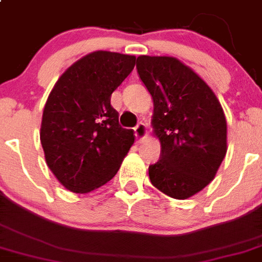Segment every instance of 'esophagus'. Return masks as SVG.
I'll return each mask as SVG.
<instances>
[{"instance_id":"esophagus-1","label":"esophagus","mask_w":262,"mask_h":262,"mask_svg":"<svg viewBox=\"0 0 262 262\" xmlns=\"http://www.w3.org/2000/svg\"><path fill=\"white\" fill-rule=\"evenodd\" d=\"M146 132H148L146 124H144V122H138V124L136 125L135 136H136V138H137V140H140V141H141L142 138L146 136Z\"/></svg>"}]
</instances>
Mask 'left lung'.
I'll return each instance as SVG.
<instances>
[{
  "mask_svg": "<svg viewBox=\"0 0 262 262\" xmlns=\"http://www.w3.org/2000/svg\"><path fill=\"white\" fill-rule=\"evenodd\" d=\"M137 73L153 98L151 124L161 156L149 166L153 186L185 200L205 188L226 155V120L208 85L173 57L140 56Z\"/></svg>",
  "mask_w": 262,
  "mask_h": 262,
  "instance_id": "obj_1",
  "label": "left lung"
}]
</instances>
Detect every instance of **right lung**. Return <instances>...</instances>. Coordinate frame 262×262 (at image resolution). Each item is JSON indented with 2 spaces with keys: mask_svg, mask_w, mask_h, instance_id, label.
<instances>
[{
  "mask_svg": "<svg viewBox=\"0 0 262 262\" xmlns=\"http://www.w3.org/2000/svg\"><path fill=\"white\" fill-rule=\"evenodd\" d=\"M135 63V56L93 52L67 69L50 92L39 137L46 164L70 192L88 193L111 181L135 142L111 105Z\"/></svg>",
  "mask_w": 262,
  "mask_h": 262,
  "instance_id": "add662e5",
  "label": "right lung"
}]
</instances>
